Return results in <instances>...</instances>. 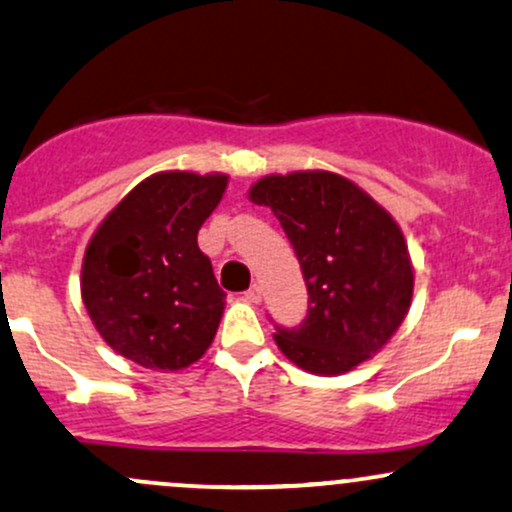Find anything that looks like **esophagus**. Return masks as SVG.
<instances>
[{
  "label": "esophagus",
  "mask_w": 512,
  "mask_h": 512,
  "mask_svg": "<svg viewBox=\"0 0 512 512\" xmlns=\"http://www.w3.org/2000/svg\"><path fill=\"white\" fill-rule=\"evenodd\" d=\"M245 299L250 303H260L262 301V286L260 284H252L250 289L245 291Z\"/></svg>",
  "instance_id": "esophagus-1"
}]
</instances>
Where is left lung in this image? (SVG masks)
<instances>
[{"label":"left lung","instance_id":"left-lung-1","mask_svg":"<svg viewBox=\"0 0 512 512\" xmlns=\"http://www.w3.org/2000/svg\"><path fill=\"white\" fill-rule=\"evenodd\" d=\"M250 201L282 223L308 289L301 325H277L279 350L325 376L376 355L413 299V265L396 221L350 179L320 170L262 177Z\"/></svg>","mask_w":512,"mask_h":512}]
</instances>
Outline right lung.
<instances>
[{
    "mask_svg": "<svg viewBox=\"0 0 512 512\" xmlns=\"http://www.w3.org/2000/svg\"><path fill=\"white\" fill-rule=\"evenodd\" d=\"M226 184V174H153L89 240L84 306L101 338L140 367L177 372L213 342L226 291L196 235Z\"/></svg>",
    "mask_w": 512,
    "mask_h": 512,
    "instance_id": "1",
    "label": "right lung"
}]
</instances>
